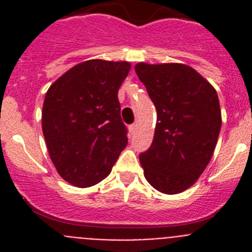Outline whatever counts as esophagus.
<instances>
[{"label": "esophagus", "mask_w": 252, "mask_h": 252, "mask_svg": "<svg viewBox=\"0 0 252 252\" xmlns=\"http://www.w3.org/2000/svg\"><path fill=\"white\" fill-rule=\"evenodd\" d=\"M128 130H130L131 133L135 132V130H136V125H135V124L130 125V126H128Z\"/></svg>", "instance_id": "obj_1"}]
</instances>
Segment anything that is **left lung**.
I'll list each match as a JSON object with an SVG mask.
<instances>
[{"mask_svg": "<svg viewBox=\"0 0 252 252\" xmlns=\"http://www.w3.org/2000/svg\"><path fill=\"white\" fill-rule=\"evenodd\" d=\"M157 107L154 140L140 162L146 180L165 194H177L197 182L208 165L221 130L216 90L184 64L135 66Z\"/></svg>", "mask_w": 252, "mask_h": 252, "instance_id": "8db88e82", "label": "left lung"}]
</instances>
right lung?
Listing matches in <instances>:
<instances>
[{"label":"right lung","instance_id":"add662e5","mask_svg":"<svg viewBox=\"0 0 252 252\" xmlns=\"http://www.w3.org/2000/svg\"><path fill=\"white\" fill-rule=\"evenodd\" d=\"M130 68L127 62L87 60L46 92L43 133L51 161L68 183H99L127 145L117 93Z\"/></svg>","mask_w":252,"mask_h":252}]
</instances>
